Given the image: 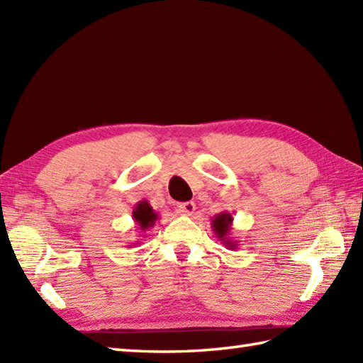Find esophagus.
Masks as SVG:
<instances>
[{
    "instance_id": "esophagus-1",
    "label": "esophagus",
    "mask_w": 363,
    "mask_h": 363,
    "mask_svg": "<svg viewBox=\"0 0 363 363\" xmlns=\"http://www.w3.org/2000/svg\"><path fill=\"white\" fill-rule=\"evenodd\" d=\"M177 209H179V212H181L182 215H191V213L195 212L196 206H195V203H194V201L179 203V204H177Z\"/></svg>"
}]
</instances>
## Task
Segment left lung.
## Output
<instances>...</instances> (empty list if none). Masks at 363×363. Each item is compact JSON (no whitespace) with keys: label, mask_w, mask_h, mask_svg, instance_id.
I'll return each instance as SVG.
<instances>
[{"label":"left lung","mask_w":363,"mask_h":363,"mask_svg":"<svg viewBox=\"0 0 363 363\" xmlns=\"http://www.w3.org/2000/svg\"><path fill=\"white\" fill-rule=\"evenodd\" d=\"M233 215L229 212H220L212 218V229L213 234L217 235L218 240L226 246L229 250H235L238 242H235L233 237H230V230H233Z\"/></svg>","instance_id":"left-lung-1"}]
</instances>
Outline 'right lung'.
<instances>
[{
    "label": "right lung",
    "mask_w": 363,
    "mask_h": 363,
    "mask_svg": "<svg viewBox=\"0 0 363 363\" xmlns=\"http://www.w3.org/2000/svg\"><path fill=\"white\" fill-rule=\"evenodd\" d=\"M133 218L135 221L138 230H140V233H145L146 229L154 226V223H156V220L159 218V215L157 212H154V209L150 206L148 201H140L134 207Z\"/></svg>",
    "instance_id": "1"
}]
</instances>
